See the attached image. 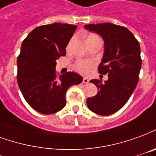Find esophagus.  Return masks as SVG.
<instances>
[{"instance_id": "esophagus-1", "label": "esophagus", "mask_w": 156, "mask_h": 156, "mask_svg": "<svg viewBox=\"0 0 156 156\" xmlns=\"http://www.w3.org/2000/svg\"><path fill=\"white\" fill-rule=\"evenodd\" d=\"M83 83H89V79L87 78H83Z\"/></svg>"}]
</instances>
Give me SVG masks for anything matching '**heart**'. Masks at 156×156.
Returning <instances> with one entry per match:
<instances>
[{"label": "heart", "mask_w": 156, "mask_h": 156, "mask_svg": "<svg viewBox=\"0 0 156 156\" xmlns=\"http://www.w3.org/2000/svg\"><path fill=\"white\" fill-rule=\"evenodd\" d=\"M97 35L95 34H90L89 36L87 37V40L93 39V38H97ZM71 43V42H70ZM70 44H69V47ZM95 66V63L92 60H86V59H79V60L76 61V63L73 65L74 69L79 73L83 75H87L89 74L91 71Z\"/></svg>", "instance_id": "heart-1"}]
</instances>
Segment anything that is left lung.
<instances>
[{
    "label": "left lung",
    "instance_id": "obj_1",
    "mask_svg": "<svg viewBox=\"0 0 156 156\" xmlns=\"http://www.w3.org/2000/svg\"><path fill=\"white\" fill-rule=\"evenodd\" d=\"M84 27L97 32L104 40V55L98 70L108 75L105 83L98 79L90 81L98 93L87 99V105L94 113L108 116L127 102L136 87L141 68L140 44L131 31L121 25L102 23Z\"/></svg>",
    "mask_w": 156,
    "mask_h": 156
}]
</instances>
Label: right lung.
<instances>
[{"instance_id": "right-lung-1", "label": "right lung", "mask_w": 156, "mask_h": 156, "mask_svg": "<svg viewBox=\"0 0 156 156\" xmlns=\"http://www.w3.org/2000/svg\"><path fill=\"white\" fill-rule=\"evenodd\" d=\"M76 25L54 23L31 31L21 44L17 58V83L30 106L42 114H53L66 105L65 94L83 82L74 72L57 76L56 60L66 55V46Z\"/></svg>"}]
</instances>
